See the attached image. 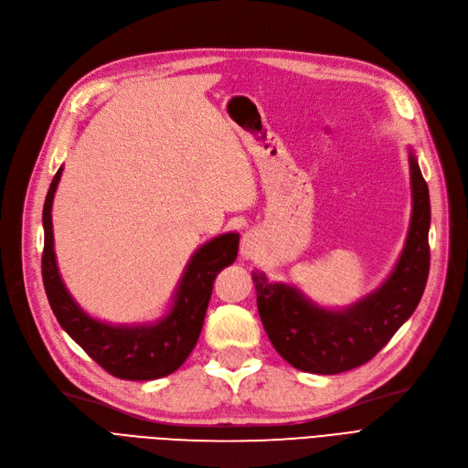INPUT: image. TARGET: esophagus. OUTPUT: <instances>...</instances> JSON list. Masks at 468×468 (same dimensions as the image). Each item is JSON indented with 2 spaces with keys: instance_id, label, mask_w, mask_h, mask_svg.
<instances>
[{
  "instance_id": "34e87169",
  "label": "esophagus",
  "mask_w": 468,
  "mask_h": 468,
  "mask_svg": "<svg viewBox=\"0 0 468 468\" xmlns=\"http://www.w3.org/2000/svg\"><path fill=\"white\" fill-rule=\"evenodd\" d=\"M261 252V239L256 231H247L240 239V256L244 260H256Z\"/></svg>"
}]
</instances>
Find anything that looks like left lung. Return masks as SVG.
I'll list each match as a JSON object with an SVG mask.
<instances>
[{
  "label": "left lung",
  "mask_w": 468,
  "mask_h": 468,
  "mask_svg": "<svg viewBox=\"0 0 468 468\" xmlns=\"http://www.w3.org/2000/svg\"><path fill=\"white\" fill-rule=\"evenodd\" d=\"M411 218L402 254L388 277L343 309H326L293 284L252 271L258 311L277 353L309 374L334 376L372 360L420 305L429 277L431 201L420 163L408 147Z\"/></svg>",
  "instance_id": "8db88e82"
}]
</instances>
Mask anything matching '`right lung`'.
<instances>
[{"label": "right lung", "mask_w": 468, "mask_h": 468, "mask_svg": "<svg viewBox=\"0 0 468 468\" xmlns=\"http://www.w3.org/2000/svg\"><path fill=\"white\" fill-rule=\"evenodd\" d=\"M62 170L64 166L57 170L45 197L41 258L45 292L58 324L94 362L119 379L150 381L170 376L186 362L199 339L216 275L237 260L239 233L218 235L193 252L168 311L157 321L138 324L98 321L71 298L57 265L51 210Z\"/></svg>", "instance_id": "add662e5"}]
</instances>
